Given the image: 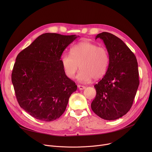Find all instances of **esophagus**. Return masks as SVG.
I'll return each mask as SVG.
<instances>
[{
	"label": "esophagus",
	"mask_w": 152,
	"mask_h": 152,
	"mask_svg": "<svg viewBox=\"0 0 152 152\" xmlns=\"http://www.w3.org/2000/svg\"><path fill=\"white\" fill-rule=\"evenodd\" d=\"M77 87H78V89H79V90H84V89H86V87H85V86H81V85H78V86H77Z\"/></svg>",
	"instance_id": "1"
}]
</instances>
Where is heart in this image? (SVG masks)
<instances>
[{"label":"heart","instance_id":"b5f03b06","mask_svg":"<svg viewBox=\"0 0 152 152\" xmlns=\"http://www.w3.org/2000/svg\"><path fill=\"white\" fill-rule=\"evenodd\" d=\"M70 53L63 54L60 59L63 71L68 78H74L79 68L81 71L76 78L82 83H88L92 78L99 79L106 73L110 57L105 47L84 41L72 47Z\"/></svg>","mask_w":152,"mask_h":152}]
</instances>
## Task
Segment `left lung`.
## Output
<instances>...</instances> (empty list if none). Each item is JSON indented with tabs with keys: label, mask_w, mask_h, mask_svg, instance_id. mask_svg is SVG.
<instances>
[{
	"label": "left lung",
	"mask_w": 152,
	"mask_h": 152,
	"mask_svg": "<svg viewBox=\"0 0 152 152\" xmlns=\"http://www.w3.org/2000/svg\"><path fill=\"white\" fill-rule=\"evenodd\" d=\"M101 39L108 50L110 62L105 75L94 86L96 96L91 103L94 112L105 120H115L131 109L139 85L136 57L121 39L103 32Z\"/></svg>",
	"instance_id": "obj_1"
}]
</instances>
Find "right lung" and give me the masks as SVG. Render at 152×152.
I'll return each instance as SVG.
<instances>
[{"mask_svg": "<svg viewBox=\"0 0 152 152\" xmlns=\"http://www.w3.org/2000/svg\"><path fill=\"white\" fill-rule=\"evenodd\" d=\"M77 37L45 33L17 55L12 73L16 97L21 108L39 120L58 118L77 89L65 75L60 58Z\"/></svg>", "mask_w": 152, "mask_h": 152, "instance_id": "right-lung-1", "label": "right lung"}]
</instances>
